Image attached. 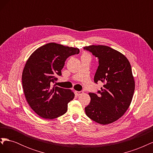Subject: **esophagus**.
<instances>
[{"mask_svg": "<svg viewBox=\"0 0 153 153\" xmlns=\"http://www.w3.org/2000/svg\"><path fill=\"white\" fill-rule=\"evenodd\" d=\"M84 92L83 91H75V94L77 95V96H80V95H82L83 94H84Z\"/></svg>", "mask_w": 153, "mask_h": 153, "instance_id": "obj_1", "label": "esophagus"}]
</instances>
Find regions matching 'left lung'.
I'll return each instance as SVG.
<instances>
[{"label":"left lung","mask_w":153,"mask_h":153,"mask_svg":"<svg viewBox=\"0 0 153 153\" xmlns=\"http://www.w3.org/2000/svg\"><path fill=\"white\" fill-rule=\"evenodd\" d=\"M84 50L98 59L94 81L103 83L100 91L89 93L85 114L101 124L112 123L123 116L131 102L135 82L131 65L124 55L107 46L92 45Z\"/></svg>","instance_id":"left-lung-1"}]
</instances>
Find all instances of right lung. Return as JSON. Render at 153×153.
<instances>
[{"label":"right lung","mask_w":153,"mask_h":153,"mask_svg":"<svg viewBox=\"0 0 153 153\" xmlns=\"http://www.w3.org/2000/svg\"><path fill=\"white\" fill-rule=\"evenodd\" d=\"M79 52L78 48L50 43L37 49L27 60L22 77L23 89L31 108L40 117L52 119L67 112L75 94L52 85L61 76L66 60Z\"/></svg>","instance_id":"right-lung-1"}]
</instances>
